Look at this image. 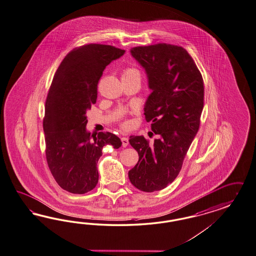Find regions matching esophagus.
I'll return each mask as SVG.
<instances>
[{
	"instance_id": "1",
	"label": "esophagus",
	"mask_w": 256,
	"mask_h": 256,
	"mask_svg": "<svg viewBox=\"0 0 256 256\" xmlns=\"http://www.w3.org/2000/svg\"><path fill=\"white\" fill-rule=\"evenodd\" d=\"M122 142H123V146H128V138H126V137H123L122 138Z\"/></svg>"
}]
</instances>
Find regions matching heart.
<instances>
[{"mask_svg":"<svg viewBox=\"0 0 256 256\" xmlns=\"http://www.w3.org/2000/svg\"><path fill=\"white\" fill-rule=\"evenodd\" d=\"M134 74H138V72L137 70L128 69L124 72L123 76H134ZM130 126V123L128 121H124V122L122 123V126H123L124 128H128Z\"/></svg>","mask_w":256,"mask_h":256,"instance_id":"1","label":"heart"}]
</instances>
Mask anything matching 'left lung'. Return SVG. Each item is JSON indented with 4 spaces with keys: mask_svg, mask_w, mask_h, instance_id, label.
<instances>
[{
    "mask_svg": "<svg viewBox=\"0 0 256 256\" xmlns=\"http://www.w3.org/2000/svg\"><path fill=\"white\" fill-rule=\"evenodd\" d=\"M146 70L152 93L144 114L156 135L150 142L144 136H130L138 150V164L128 172L134 186L160 190L172 184L198 132L204 104V84L192 56L182 46L158 44L130 49Z\"/></svg>",
    "mask_w": 256,
    "mask_h": 256,
    "instance_id": "obj_1",
    "label": "left lung"
}]
</instances>
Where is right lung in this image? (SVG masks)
Instances as JSON below:
<instances>
[{
    "label": "right lung",
    "mask_w": 256,
    "mask_h": 256,
    "mask_svg": "<svg viewBox=\"0 0 256 256\" xmlns=\"http://www.w3.org/2000/svg\"><path fill=\"white\" fill-rule=\"evenodd\" d=\"M124 50L90 44L74 49L56 72L46 102L44 132L50 170L70 193L91 191L98 180V160L105 146H121L110 132L90 134L86 112L97 102L98 80Z\"/></svg>",
    "instance_id": "right-lung-1"
}]
</instances>
